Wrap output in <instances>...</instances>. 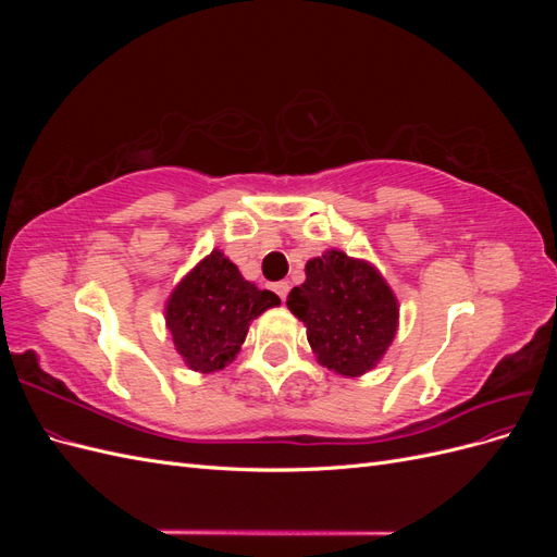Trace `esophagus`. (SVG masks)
Instances as JSON below:
<instances>
[{
  "mask_svg": "<svg viewBox=\"0 0 557 557\" xmlns=\"http://www.w3.org/2000/svg\"><path fill=\"white\" fill-rule=\"evenodd\" d=\"M288 290H290V283L288 281H278L274 283V293L285 301V297H288Z\"/></svg>",
  "mask_w": 557,
  "mask_h": 557,
  "instance_id": "34e87169",
  "label": "esophagus"
}]
</instances>
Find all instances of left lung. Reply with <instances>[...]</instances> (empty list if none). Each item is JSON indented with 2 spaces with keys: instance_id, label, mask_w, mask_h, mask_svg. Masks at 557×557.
<instances>
[{
  "instance_id": "left-lung-1",
  "label": "left lung",
  "mask_w": 557,
  "mask_h": 557,
  "mask_svg": "<svg viewBox=\"0 0 557 557\" xmlns=\"http://www.w3.org/2000/svg\"><path fill=\"white\" fill-rule=\"evenodd\" d=\"M288 309L307 325L318 362L342 376L369 372L397 332L393 290L372 264L342 250L307 262V281L290 290Z\"/></svg>"
}]
</instances>
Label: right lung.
<instances>
[{"label": "right lung", "instance_id": "obj_1", "mask_svg": "<svg viewBox=\"0 0 557 557\" xmlns=\"http://www.w3.org/2000/svg\"><path fill=\"white\" fill-rule=\"evenodd\" d=\"M278 305L272 290L256 288L237 264L213 250L176 285L166 305V327L185 364L209 374L234 360L250 320Z\"/></svg>", "mask_w": 557, "mask_h": 557}]
</instances>
